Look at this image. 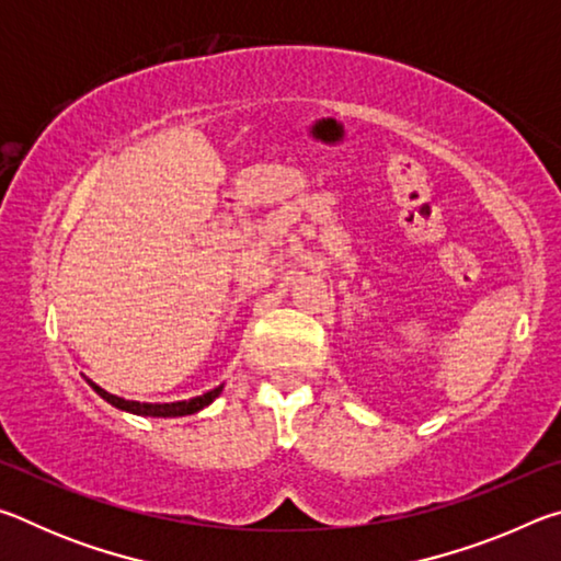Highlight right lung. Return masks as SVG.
Returning a JSON list of instances; mask_svg holds the SVG:
<instances>
[{
	"mask_svg": "<svg viewBox=\"0 0 561 561\" xmlns=\"http://www.w3.org/2000/svg\"><path fill=\"white\" fill-rule=\"evenodd\" d=\"M87 378V376H83ZM87 383L96 391L103 401L111 403L113 408H118V411H126V413H136V415H150V417H178V415H193L197 411H203L205 405H210L217 396L222 393V386L213 388V391H207L197 398H190V401H175V403H138V401H126V398L121 396H113L108 391H103L99 383H93L91 378H87Z\"/></svg>",
	"mask_w": 561,
	"mask_h": 561,
	"instance_id": "1",
	"label": "right lung"
}]
</instances>
